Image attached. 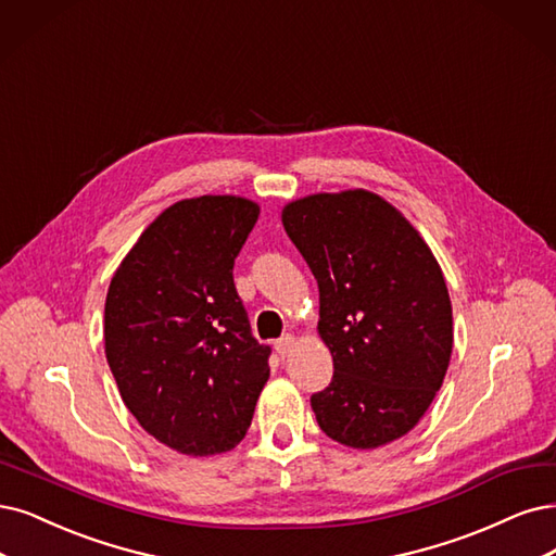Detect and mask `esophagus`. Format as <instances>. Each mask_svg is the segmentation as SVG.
<instances>
[{
	"mask_svg": "<svg viewBox=\"0 0 556 556\" xmlns=\"http://www.w3.org/2000/svg\"><path fill=\"white\" fill-rule=\"evenodd\" d=\"M293 345H295V339L291 334L281 337L277 343H275V351L281 355V357H289L293 353Z\"/></svg>",
	"mask_w": 556,
	"mask_h": 556,
	"instance_id": "esophagus-1",
	"label": "esophagus"
}]
</instances>
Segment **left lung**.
<instances>
[{
	"label": "left lung",
	"instance_id": "8db88e82",
	"mask_svg": "<svg viewBox=\"0 0 556 556\" xmlns=\"http://www.w3.org/2000/svg\"><path fill=\"white\" fill-rule=\"evenodd\" d=\"M283 229L318 281L332 382L312 396L327 438L376 448L413 430L440 392L454 316L440 265L392 203L366 190L289 203Z\"/></svg>",
	"mask_w": 556,
	"mask_h": 556
}]
</instances>
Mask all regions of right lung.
<instances>
[{
  "mask_svg": "<svg viewBox=\"0 0 556 556\" xmlns=\"http://www.w3.org/2000/svg\"><path fill=\"white\" fill-rule=\"evenodd\" d=\"M258 219L242 197L169 205L139 236L105 300V355L123 403L185 456L233 448L270 376L252 337L233 263Z\"/></svg>",
  "mask_w": 556,
  "mask_h": 556,
  "instance_id": "1",
  "label": "right lung"
}]
</instances>
